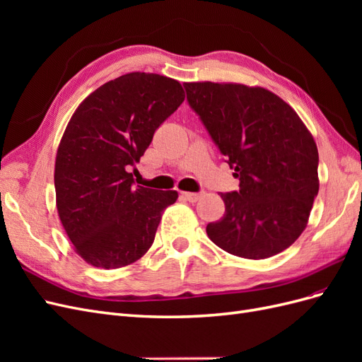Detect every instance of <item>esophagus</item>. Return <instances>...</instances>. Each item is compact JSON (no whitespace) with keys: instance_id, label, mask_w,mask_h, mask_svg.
<instances>
[{"instance_id":"1","label":"esophagus","mask_w":362,"mask_h":362,"mask_svg":"<svg viewBox=\"0 0 362 362\" xmlns=\"http://www.w3.org/2000/svg\"><path fill=\"white\" fill-rule=\"evenodd\" d=\"M204 196V192H199V193H182V198L185 199V201H189V202H196V201H199L201 198Z\"/></svg>"}]
</instances>
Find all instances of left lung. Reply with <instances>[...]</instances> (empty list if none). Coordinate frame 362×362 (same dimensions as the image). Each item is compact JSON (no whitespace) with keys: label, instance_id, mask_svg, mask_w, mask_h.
I'll list each match as a JSON object with an SVG mask.
<instances>
[{"label":"left lung","instance_id":"1","mask_svg":"<svg viewBox=\"0 0 362 362\" xmlns=\"http://www.w3.org/2000/svg\"><path fill=\"white\" fill-rule=\"evenodd\" d=\"M187 103L225 156L240 190L222 193L225 214L206 225L211 242L249 259L290 247L319 193V151L293 108L262 87L185 83Z\"/></svg>","mask_w":362,"mask_h":362}]
</instances>
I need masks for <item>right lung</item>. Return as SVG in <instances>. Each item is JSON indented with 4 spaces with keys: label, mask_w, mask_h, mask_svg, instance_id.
Masks as SVG:
<instances>
[{
    "label": "right lung",
    "mask_w": 362,
    "mask_h": 362,
    "mask_svg": "<svg viewBox=\"0 0 362 362\" xmlns=\"http://www.w3.org/2000/svg\"><path fill=\"white\" fill-rule=\"evenodd\" d=\"M182 101L178 81L131 72L103 84L71 117L54 185L64 231L89 264L124 267L154 243L161 213L178 193L140 187L129 169Z\"/></svg>",
    "instance_id": "add662e5"
}]
</instances>
